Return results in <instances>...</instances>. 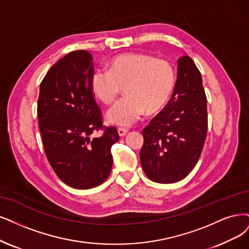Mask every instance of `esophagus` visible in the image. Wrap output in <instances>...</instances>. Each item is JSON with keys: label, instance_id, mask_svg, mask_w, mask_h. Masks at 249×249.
Wrapping results in <instances>:
<instances>
[{"label": "esophagus", "instance_id": "esophagus-1", "mask_svg": "<svg viewBox=\"0 0 249 249\" xmlns=\"http://www.w3.org/2000/svg\"><path fill=\"white\" fill-rule=\"evenodd\" d=\"M127 132H128V129H126V128H119V129H118V133L121 137L126 135Z\"/></svg>", "mask_w": 249, "mask_h": 249}]
</instances>
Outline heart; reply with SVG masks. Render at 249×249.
I'll use <instances>...</instances> for the list:
<instances>
[{
    "label": "heart",
    "instance_id": "1",
    "mask_svg": "<svg viewBox=\"0 0 249 249\" xmlns=\"http://www.w3.org/2000/svg\"><path fill=\"white\" fill-rule=\"evenodd\" d=\"M172 63L146 53L130 52L115 56L107 70H96L90 80L93 94L101 103L115 101L125 87L126 97L107 113L109 123L129 127L149 114L158 113L168 101L176 86Z\"/></svg>",
    "mask_w": 249,
    "mask_h": 249
}]
</instances>
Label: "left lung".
Returning a JSON list of instances; mask_svg holds the SVG:
<instances>
[{"instance_id":"obj_1","label":"left lung","mask_w":249,"mask_h":249,"mask_svg":"<svg viewBox=\"0 0 249 249\" xmlns=\"http://www.w3.org/2000/svg\"><path fill=\"white\" fill-rule=\"evenodd\" d=\"M207 98L201 73L190 56L178 60L170 100L142 130L141 163L151 180L177 182L195 167L207 135Z\"/></svg>"}]
</instances>
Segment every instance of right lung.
Listing matches in <instances>:
<instances>
[{"label":"right lung","mask_w":249,"mask_h":249,"mask_svg":"<svg viewBox=\"0 0 249 249\" xmlns=\"http://www.w3.org/2000/svg\"><path fill=\"white\" fill-rule=\"evenodd\" d=\"M93 57L76 50L53 64L41 82L38 121L46 157L68 186L87 190L108 178L113 166L112 145L119 141L116 127H104L90 80ZM103 135L90 140V134Z\"/></svg>","instance_id":"1"}]
</instances>
